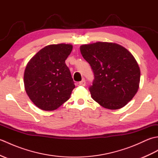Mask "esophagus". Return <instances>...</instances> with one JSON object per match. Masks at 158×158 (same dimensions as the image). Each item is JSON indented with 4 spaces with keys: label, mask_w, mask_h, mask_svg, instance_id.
<instances>
[{
    "label": "esophagus",
    "mask_w": 158,
    "mask_h": 158,
    "mask_svg": "<svg viewBox=\"0 0 158 158\" xmlns=\"http://www.w3.org/2000/svg\"><path fill=\"white\" fill-rule=\"evenodd\" d=\"M85 79H82V81H80L79 83V85H81V86H85Z\"/></svg>",
    "instance_id": "1"
}]
</instances>
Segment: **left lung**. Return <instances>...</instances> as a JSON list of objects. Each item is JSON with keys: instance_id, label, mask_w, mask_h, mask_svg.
Instances as JSON below:
<instances>
[{"instance_id": "obj_1", "label": "left lung", "mask_w": 158, "mask_h": 158, "mask_svg": "<svg viewBox=\"0 0 158 158\" xmlns=\"http://www.w3.org/2000/svg\"><path fill=\"white\" fill-rule=\"evenodd\" d=\"M80 51L94 74L89 88L92 98L108 109L126 106L140 83V68L132 53L117 43L109 42L82 45Z\"/></svg>"}]
</instances>
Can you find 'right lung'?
Wrapping results in <instances>:
<instances>
[{
	"mask_svg": "<svg viewBox=\"0 0 158 158\" xmlns=\"http://www.w3.org/2000/svg\"><path fill=\"white\" fill-rule=\"evenodd\" d=\"M71 44L49 45L41 49L26 66L23 83L29 98L40 109L56 110L67 101L75 88L65 60Z\"/></svg>",
	"mask_w": 158,
	"mask_h": 158,
	"instance_id": "right-lung-1",
	"label": "right lung"
}]
</instances>
